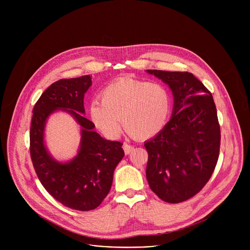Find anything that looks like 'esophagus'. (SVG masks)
<instances>
[{"label":"esophagus","mask_w":250,"mask_h":250,"mask_svg":"<svg viewBox=\"0 0 250 250\" xmlns=\"http://www.w3.org/2000/svg\"><path fill=\"white\" fill-rule=\"evenodd\" d=\"M123 148H124L125 154H129L133 150V146H130V145H127V144H124Z\"/></svg>","instance_id":"1"}]
</instances>
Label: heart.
Returning <instances> with one entry per match:
<instances>
[{"instance_id":"1","label":"heart","mask_w":250,"mask_h":250,"mask_svg":"<svg viewBox=\"0 0 250 250\" xmlns=\"http://www.w3.org/2000/svg\"><path fill=\"white\" fill-rule=\"evenodd\" d=\"M89 106V116L96 127L109 137L125 130L135 139L153 137L166 125L171 98L164 85L128 76L106 85Z\"/></svg>"}]
</instances>
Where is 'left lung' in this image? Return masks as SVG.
Returning <instances> with one entry per match:
<instances>
[{
    "label": "left lung",
    "instance_id": "obj_1",
    "mask_svg": "<svg viewBox=\"0 0 250 250\" xmlns=\"http://www.w3.org/2000/svg\"><path fill=\"white\" fill-rule=\"evenodd\" d=\"M146 72L167 84L174 98L170 121L145 144L147 182L161 200L181 203L199 193L216 168L221 144L216 104L192 73Z\"/></svg>",
    "mask_w": 250,
    "mask_h": 250
}]
</instances>
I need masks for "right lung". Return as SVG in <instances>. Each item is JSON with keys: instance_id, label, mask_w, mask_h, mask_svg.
Wrapping results in <instances>:
<instances>
[{"instance_id": "1", "label": "right lung", "mask_w": 250, "mask_h": 250, "mask_svg": "<svg viewBox=\"0 0 250 250\" xmlns=\"http://www.w3.org/2000/svg\"><path fill=\"white\" fill-rule=\"evenodd\" d=\"M91 85L90 75L51 84L34 104L29 133L30 157L42 186L62 205L84 211L99 207L109 194L114 171L125 155L122 142L103 138L82 115ZM59 109L72 115L82 127L79 153L67 163L54 160L44 144L47 119Z\"/></svg>"}]
</instances>
